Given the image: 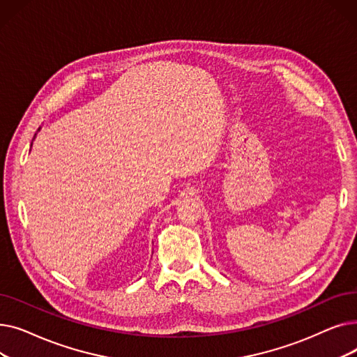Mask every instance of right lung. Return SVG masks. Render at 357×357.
<instances>
[{"instance_id": "add662e5", "label": "right lung", "mask_w": 357, "mask_h": 357, "mask_svg": "<svg viewBox=\"0 0 357 357\" xmlns=\"http://www.w3.org/2000/svg\"><path fill=\"white\" fill-rule=\"evenodd\" d=\"M39 130H40V128H39ZM34 137H36V135H34ZM31 144H33V143H31Z\"/></svg>"}]
</instances>
